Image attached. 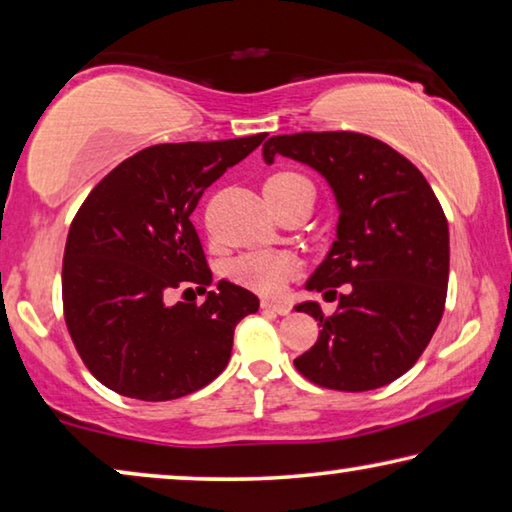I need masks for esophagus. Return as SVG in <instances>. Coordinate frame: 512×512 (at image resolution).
<instances>
[{
  "instance_id": "esophagus-1",
  "label": "esophagus",
  "mask_w": 512,
  "mask_h": 512,
  "mask_svg": "<svg viewBox=\"0 0 512 512\" xmlns=\"http://www.w3.org/2000/svg\"><path fill=\"white\" fill-rule=\"evenodd\" d=\"M262 310L280 314V316H287L291 312V305L289 303H275V300H262Z\"/></svg>"
}]
</instances>
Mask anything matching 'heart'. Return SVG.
<instances>
[{"instance_id":"heart-1","label":"heart","mask_w":512,"mask_h":512,"mask_svg":"<svg viewBox=\"0 0 512 512\" xmlns=\"http://www.w3.org/2000/svg\"><path fill=\"white\" fill-rule=\"evenodd\" d=\"M303 193H312V184L298 173H275L264 184V196L273 209L282 202L300 198ZM296 271L298 262L291 255L275 253V250H253L234 259L227 275L234 285L273 298L287 289Z\"/></svg>"}]
</instances>
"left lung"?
I'll use <instances>...</instances> for the list:
<instances>
[{"instance_id": "1", "label": "left lung", "mask_w": 512, "mask_h": 512, "mask_svg": "<svg viewBox=\"0 0 512 512\" xmlns=\"http://www.w3.org/2000/svg\"><path fill=\"white\" fill-rule=\"evenodd\" d=\"M291 157L326 177L339 205L337 241L307 289L337 300L294 360L300 376L337 392H367L412 369L440 326L449 285V223L421 170L358 132H300L264 143V161ZM343 289L339 290L338 287Z\"/></svg>"}]
</instances>
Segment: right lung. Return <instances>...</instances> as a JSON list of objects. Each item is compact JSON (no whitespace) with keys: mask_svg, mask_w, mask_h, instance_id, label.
I'll return each instance as SVG.
<instances>
[{"mask_svg":"<svg viewBox=\"0 0 512 512\" xmlns=\"http://www.w3.org/2000/svg\"><path fill=\"white\" fill-rule=\"evenodd\" d=\"M266 134L161 143L116 166L81 202L63 253V316L86 369L113 392L173 401L227 367L253 291L221 280L205 304L168 306L170 290L212 285L191 214L209 184Z\"/></svg>","mask_w":512,"mask_h":512,"instance_id":"obj_1","label":"right lung"}]
</instances>
